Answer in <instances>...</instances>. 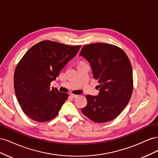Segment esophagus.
<instances>
[{
	"label": "esophagus",
	"mask_w": 158,
	"mask_h": 158,
	"mask_svg": "<svg viewBox=\"0 0 158 158\" xmlns=\"http://www.w3.org/2000/svg\"><path fill=\"white\" fill-rule=\"evenodd\" d=\"M70 96L73 98H77L78 97V95H75V94H70Z\"/></svg>",
	"instance_id": "34e87169"
}]
</instances>
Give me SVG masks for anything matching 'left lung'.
Segmentation results:
<instances>
[{"label":"left lung","instance_id":"left-lung-1","mask_svg":"<svg viewBox=\"0 0 158 158\" xmlns=\"http://www.w3.org/2000/svg\"><path fill=\"white\" fill-rule=\"evenodd\" d=\"M89 63L94 78L98 80V95H87L82 113L95 123L113 120L130 101L133 89L132 69L121 48L107 44L85 45L80 51Z\"/></svg>","mask_w":158,"mask_h":158}]
</instances>
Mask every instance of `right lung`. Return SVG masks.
Returning <instances> with one entry per match:
<instances>
[{"mask_svg":"<svg viewBox=\"0 0 158 158\" xmlns=\"http://www.w3.org/2000/svg\"><path fill=\"white\" fill-rule=\"evenodd\" d=\"M80 47L43 41L23 55L14 72V86L18 102L27 116L43 123L57 115L69 94L51 89L50 84Z\"/></svg>","mask_w":158,"mask_h":158,"instance_id":"right-lung-1","label":"right lung"}]
</instances>
